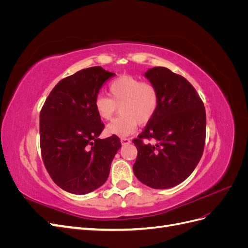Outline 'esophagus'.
Segmentation results:
<instances>
[{
    "instance_id": "1",
    "label": "esophagus",
    "mask_w": 248,
    "mask_h": 248,
    "mask_svg": "<svg viewBox=\"0 0 248 248\" xmlns=\"http://www.w3.org/2000/svg\"><path fill=\"white\" fill-rule=\"evenodd\" d=\"M131 142V140L130 139H127V138H122L121 139V144L122 145H128Z\"/></svg>"
}]
</instances>
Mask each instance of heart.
Returning a JSON list of instances; mask_svg holds the SVG:
<instances>
[{
  "instance_id": "1",
  "label": "heart",
  "mask_w": 248,
  "mask_h": 248,
  "mask_svg": "<svg viewBox=\"0 0 248 248\" xmlns=\"http://www.w3.org/2000/svg\"><path fill=\"white\" fill-rule=\"evenodd\" d=\"M110 98L97 95L94 108L101 120H110L120 106L121 116L107 126L110 136L127 137L136 131L138 124H147L154 117L158 108V91L149 81L131 76H121L110 81L108 86Z\"/></svg>"
}]
</instances>
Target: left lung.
<instances>
[{
  "label": "left lung",
  "instance_id": "obj_1",
  "mask_svg": "<svg viewBox=\"0 0 248 248\" xmlns=\"http://www.w3.org/2000/svg\"><path fill=\"white\" fill-rule=\"evenodd\" d=\"M145 77L158 91V108L132 142L138 149L133 172L155 189L174 187L193 171L206 140V110L196 89L166 67L149 69ZM144 139H154L155 145Z\"/></svg>",
  "mask_w": 248,
  "mask_h": 248
}]
</instances>
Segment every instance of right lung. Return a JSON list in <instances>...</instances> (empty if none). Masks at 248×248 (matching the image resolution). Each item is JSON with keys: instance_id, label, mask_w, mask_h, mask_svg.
<instances>
[{"instance_id": "1", "label": "right lung", "mask_w": 248, "mask_h": 248, "mask_svg": "<svg viewBox=\"0 0 248 248\" xmlns=\"http://www.w3.org/2000/svg\"><path fill=\"white\" fill-rule=\"evenodd\" d=\"M115 73L90 67L60 80L40 111V149L44 166L60 188L86 194L108 180L110 163L121 141L100 140L104 124L94 99Z\"/></svg>"}]
</instances>
